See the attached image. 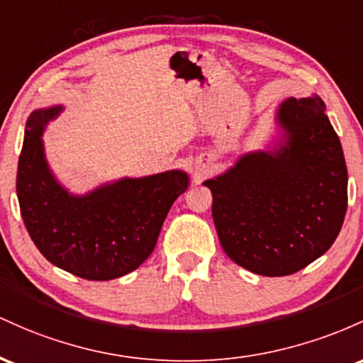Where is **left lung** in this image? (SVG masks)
<instances>
[{"label": "left lung", "mask_w": 363, "mask_h": 363, "mask_svg": "<svg viewBox=\"0 0 363 363\" xmlns=\"http://www.w3.org/2000/svg\"><path fill=\"white\" fill-rule=\"evenodd\" d=\"M276 125L266 149L203 182L223 250L260 276L293 274L325 254L348 206L343 149L323 99L288 97Z\"/></svg>", "instance_id": "obj_1"}]
</instances>
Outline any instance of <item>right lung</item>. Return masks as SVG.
Returning <instances> with one entry per match:
<instances>
[{
  "label": "right lung",
  "instance_id": "right-lung-1",
  "mask_svg": "<svg viewBox=\"0 0 363 363\" xmlns=\"http://www.w3.org/2000/svg\"><path fill=\"white\" fill-rule=\"evenodd\" d=\"M63 106L35 109L26 125L17 197L32 242L51 264L91 281L135 271L152 254L171 206L189 189L185 171L120 178L84 195L56 180L43 133Z\"/></svg>",
  "mask_w": 363,
  "mask_h": 363
}]
</instances>
